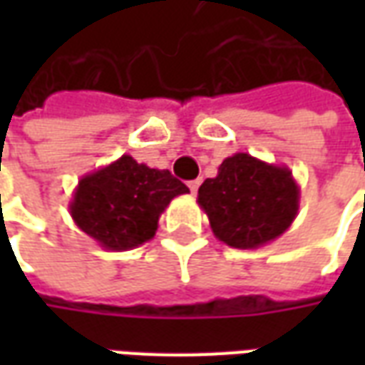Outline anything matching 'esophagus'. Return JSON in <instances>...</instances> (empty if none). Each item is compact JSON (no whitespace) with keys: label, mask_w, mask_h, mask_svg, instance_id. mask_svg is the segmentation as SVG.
I'll list each match as a JSON object with an SVG mask.
<instances>
[{"label":"esophagus","mask_w":365,"mask_h":365,"mask_svg":"<svg viewBox=\"0 0 365 365\" xmlns=\"http://www.w3.org/2000/svg\"><path fill=\"white\" fill-rule=\"evenodd\" d=\"M199 185H201V180H191V182L187 183V187H190V191H191V193H193V195L197 193Z\"/></svg>","instance_id":"34e87169"}]
</instances>
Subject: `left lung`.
<instances>
[{"label": "left lung", "mask_w": 365, "mask_h": 365, "mask_svg": "<svg viewBox=\"0 0 365 365\" xmlns=\"http://www.w3.org/2000/svg\"><path fill=\"white\" fill-rule=\"evenodd\" d=\"M213 235L238 250H254L282 237L299 211V185L287 166L237 152L197 191Z\"/></svg>", "instance_id": "obj_1"}]
</instances>
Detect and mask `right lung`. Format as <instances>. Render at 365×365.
<instances>
[{"instance_id":"right-lung-1","label":"right lung","mask_w":365,"mask_h":365,"mask_svg":"<svg viewBox=\"0 0 365 365\" xmlns=\"http://www.w3.org/2000/svg\"><path fill=\"white\" fill-rule=\"evenodd\" d=\"M187 185L168 170L138 164L123 154L78 182L70 215L105 250H133L154 238L160 215Z\"/></svg>"}]
</instances>
